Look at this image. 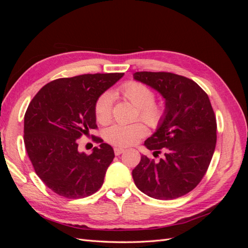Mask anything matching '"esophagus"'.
I'll return each instance as SVG.
<instances>
[{
    "label": "esophagus",
    "mask_w": 248,
    "mask_h": 248,
    "mask_svg": "<svg viewBox=\"0 0 248 248\" xmlns=\"http://www.w3.org/2000/svg\"><path fill=\"white\" fill-rule=\"evenodd\" d=\"M124 151H125V150H124L123 148H115V149H114V152H115V154H116V155L122 154Z\"/></svg>",
    "instance_id": "1"
}]
</instances>
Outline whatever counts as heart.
Segmentation results:
<instances>
[{
    "mask_svg": "<svg viewBox=\"0 0 248 248\" xmlns=\"http://www.w3.org/2000/svg\"><path fill=\"white\" fill-rule=\"evenodd\" d=\"M116 95L122 96L138 108L136 119H140L151 128H158L168 114L167 104L155 100L153 90L140 81H128L120 87ZM97 122L106 125L112 116V98L108 93L101 94L94 107ZM148 132L144 123L137 122L129 125L115 124L104 132V139L108 144L116 147H129L146 137Z\"/></svg>",
    "mask_w": 248,
    "mask_h": 248,
    "instance_id": "b5f03b06",
    "label": "heart"
}]
</instances>
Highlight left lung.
<instances>
[{"mask_svg": "<svg viewBox=\"0 0 248 248\" xmlns=\"http://www.w3.org/2000/svg\"><path fill=\"white\" fill-rule=\"evenodd\" d=\"M134 78L157 90L168 114L145 140L159 161L141 155L132 170L133 181L147 196L174 200L196 188L211 162L216 145V117L207 93L196 81L171 72L139 71Z\"/></svg>", "mask_w": 248, "mask_h": 248, "instance_id": "8db88e82", "label": "left lung"}]
</instances>
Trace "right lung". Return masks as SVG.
I'll list each match as a JSON object with an SVG mask.
<instances>
[{"label": "right lung", "instance_id": "obj_1", "mask_svg": "<svg viewBox=\"0 0 248 248\" xmlns=\"http://www.w3.org/2000/svg\"><path fill=\"white\" fill-rule=\"evenodd\" d=\"M124 73L81 74L43 86L25 114L24 140L35 172L50 190L67 199L92 196L103 184L114 150L99 137L94 107L97 98ZM92 137V155L77 151V140Z\"/></svg>", "mask_w": 248, "mask_h": 248}]
</instances>
